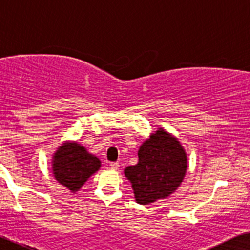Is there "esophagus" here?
<instances>
[{
	"instance_id": "34e87169",
	"label": "esophagus",
	"mask_w": 250,
	"mask_h": 250,
	"mask_svg": "<svg viewBox=\"0 0 250 250\" xmlns=\"http://www.w3.org/2000/svg\"><path fill=\"white\" fill-rule=\"evenodd\" d=\"M109 166H111V168L113 169V170H116V169H119V167H120L119 162H111Z\"/></svg>"
}]
</instances>
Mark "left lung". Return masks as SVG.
<instances>
[{
	"label": "left lung",
	"instance_id": "obj_1",
	"mask_svg": "<svg viewBox=\"0 0 250 250\" xmlns=\"http://www.w3.org/2000/svg\"><path fill=\"white\" fill-rule=\"evenodd\" d=\"M188 169V159L177 138L160 128L143 143L138 164L125 169L131 183L136 201L152 204L174 193L181 185Z\"/></svg>",
	"mask_w": 250,
	"mask_h": 250
}]
</instances>
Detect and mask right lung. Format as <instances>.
Wrapping results in <instances>:
<instances>
[{"label":"right lung","instance_id":"obj_1","mask_svg":"<svg viewBox=\"0 0 250 250\" xmlns=\"http://www.w3.org/2000/svg\"><path fill=\"white\" fill-rule=\"evenodd\" d=\"M101 168V161L78 143H65L55 153L52 170L58 183L72 192L82 188L86 179Z\"/></svg>","mask_w":250,"mask_h":250}]
</instances>
